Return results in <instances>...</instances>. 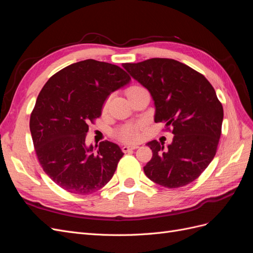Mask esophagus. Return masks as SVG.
I'll return each mask as SVG.
<instances>
[{
  "label": "esophagus",
  "instance_id": "obj_1",
  "mask_svg": "<svg viewBox=\"0 0 253 253\" xmlns=\"http://www.w3.org/2000/svg\"><path fill=\"white\" fill-rule=\"evenodd\" d=\"M137 148H138V145H137V144L125 145V147H122V151H124L125 153H127V152H131V151H133V150H136Z\"/></svg>",
  "mask_w": 253,
  "mask_h": 253
}]
</instances>
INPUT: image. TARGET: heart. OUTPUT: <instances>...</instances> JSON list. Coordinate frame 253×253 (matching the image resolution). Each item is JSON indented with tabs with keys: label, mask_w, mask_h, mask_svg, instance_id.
Segmentation results:
<instances>
[{
	"label": "heart",
	"mask_w": 253,
	"mask_h": 253,
	"mask_svg": "<svg viewBox=\"0 0 253 253\" xmlns=\"http://www.w3.org/2000/svg\"><path fill=\"white\" fill-rule=\"evenodd\" d=\"M140 87L138 86H133L127 90V94L129 91H133L135 89H138ZM141 125L140 124H128L124 126L119 127L116 132H115V135H116L117 138L124 142H132L138 139L139 137V128Z\"/></svg>",
	"instance_id": "obj_1"
}]
</instances>
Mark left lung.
Wrapping results in <instances>:
<instances>
[{
  "label": "left lung",
  "mask_w": 253,
  "mask_h": 253,
  "mask_svg": "<svg viewBox=\"0 0 253 253\" xmlns=\"http://www.w3.org/2000/svg\"><path fill=\"white\" fill-rule=\"evenodd\" d=\"M147 88L155 105V122L172 126L173 141L153 140V152L143 167L148 177L166 188L194 181L215 156L224 118L223 105L204 76L173 59L152 58L122 64Z\"/></svg>",
  "instance_id": "1"
}]
</instances>
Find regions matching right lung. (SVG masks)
Returning <instances> with one entry per match:
<instances>
[{
    "label": "right lung",
    "mask_w": 253,
    "mask_h": 253,
    "mask_svg": "<svg viewBox=\"0 0 253 253\" xmlns=\"http://www.w3.org/2000/svg\"><path fill=\"white\" fill-rule=\"evenodd\" d=\"M129 81L119 66L87 59L64 67L41 89L30 133L44 172L67 192L91 194L113 177L124 152L108 140L97 149L86 145L87 124L100 117L106 98Z\"/></svg>",
    "instance_id": "1"
}]
</instances>
